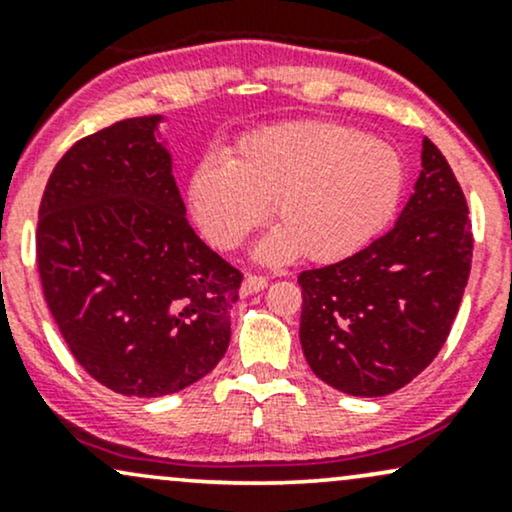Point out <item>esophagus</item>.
<instances>
[{
  "label": "esophagus",
  "mask_w": 512,
  "mask_h": 512,
  "mask_svg": "<svg viewBox=\"0 0 512 512\" xmlns=\"http://www.w3.org/2000/svg\"><path fill=\"white\" fill-rule=\"evenodd\" d=\"M267 284H269L267 276H262V274H248V276H245L243 286H240V291H243L245 296H250V293H257V291L267 289Z\"/></svg>",
  "instance_id": "1"
}]
</instances>
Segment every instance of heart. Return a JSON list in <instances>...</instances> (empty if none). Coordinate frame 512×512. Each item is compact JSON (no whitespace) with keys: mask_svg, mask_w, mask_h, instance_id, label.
Wrapping results in <instances>:
<instances>
[{"mask_svg":"<svg viewBox=\"0 0 512 512\" xmlns=\"http://www.w3.org/2000/svg\"><path fill=\"white\" fill-rule=\"evenodd\" d=\"M407 168L395 146L334 122L264 127L231 156L209 154L190 178V204L207 238L231 250L267 214L279 226L262 240V262L354 255L402 202Z\"/></svg>","mask_w":512,"mask_h":512,"instance_id":"heart-1","label":"heart"}]
</instances>
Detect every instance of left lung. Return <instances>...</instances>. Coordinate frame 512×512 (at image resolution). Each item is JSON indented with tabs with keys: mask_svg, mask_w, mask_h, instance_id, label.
Here are the masks:
<instances>
[{
	"mask_svg": "<svg viewBox=\"0 0 512 512\" xmlns=\"http://www.w3.org/2000/svg\"><path fill=\"white\" fill-rule=\"evenodd\" d=\"M472 221L455 173L431 139L414 195L368 248L298 276L301 346L320 380L383 397L424 370L448 339L472 269Z\"/></svg>",
	"mask_w": 512,
	"mask_h": 512,
	"instance_id": "1",
	"label": "left lung"
}]
</instances>
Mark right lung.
Here are the masks:
<instances>
[{
  "label": "right lung",
  "instance_id": "right-lung-1",
  "mask_svg": "<svg viewBox=\"0 0 512 512\" xmlns=\"http://www.w3.org/2000/svg\"><path fill=\"white\" fill-rule=\"evenodd\" d=\"M158 120L129 117L79 139L52 170L35 231L64 342L127 397L173 395L211 373L243 281L192 231Z\"/></svg>",
  "mask_w": 512,
  "mask_h": 512
}]
</instances>
